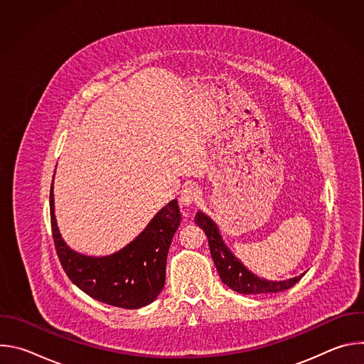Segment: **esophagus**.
Instances as JSON below:
<instances>
[{
  "mask_svg": "<svg viewBox=\"0 0 364 364\" xmlns=\"http://www.w3.org/2000/svg\"><path fill=\"white\" fill-rule=\"evenodd\" d=\"M201 198V193L197 187L194 186H188L181 191V197H180V204L181 205H191L196 204L198 200Z\"/></svg>",
  "mask_w": 364,
  "mask_h": 364,
  "instance_id": "34e87169",
  "label": "esophagus"
}]
</instances>
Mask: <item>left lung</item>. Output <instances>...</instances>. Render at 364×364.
Segmentation results:
<instances>
[{"instance_id":"1","label":"left lung","mask_w":364,"mask_h":364,"mask_svg":"<svg viewBox=\"0 0 364 364\" xmlns=\"http://www.w3.org/2000/svg\"><path fill=\"white\" fill-rule=\"evenodd\" d=\"M196 223L204 230L207 240H209L210 253L213 257V262L218 268V272L222 281L239 294H267V292H281L294 287L302 277H295L287 281L272 282L267 279H261L249 272L237 259L229 252L225 243L220 239L219 230L213 220L207 218L204 213L197 212Z\"/></svg>"}]
</instances>
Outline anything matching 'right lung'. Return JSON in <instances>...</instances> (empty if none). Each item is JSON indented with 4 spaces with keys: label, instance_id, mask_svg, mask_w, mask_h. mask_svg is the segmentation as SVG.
Wrapping results in <instances>:
<instances>
[{
    "label": "right lung",
    "instance_id": "1",
    "mask_svg": "<svg viewBox=\"0 0 364 364\" xmlns=\"http://www.w3.org/2000/svg\"><path fill=\"white\" fill-rule=\"evenodd\" d=\"M50 222L56 253L66 275L89 296L135 309L152 302L164 288L168 249L181 222L177 198L163 207L134 242L105 257L79 255L63 242L55 218L53 183L50 188Z\"/></svg>",
    "mask_w": 364,
    "mask_h": 364
}]
</instances>
